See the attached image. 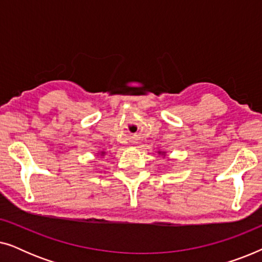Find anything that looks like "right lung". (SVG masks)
Segmentation results:
<instances>
[{
    "mask_svg": "<svg viewBox=\"0 0 262 262\" xmlns=\"http://www.w3.org/2000/svg\"><path fill=\"white\" fill-rule=\"evenodd\" d=\"M102 154H103V152H102Z\"/></svg>",
    "mask_w": 262,
    "mask_h": 262,
    "instance_id": "obj_1",
    "label": "right lung"
}]
</instances>
